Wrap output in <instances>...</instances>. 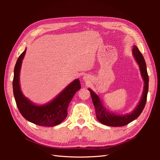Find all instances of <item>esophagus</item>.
<instances>
[{"instance_id":"34e87169","label":"esophagus","mask_w":160,"mask_h":160,"mask_svg":"<svg viewBox=\"0 0 160 160\" xmlns=\"http://www.w3.org/2000/svg\"><path fill=\"white\" fill-rule=\"evenodd\" d=\"M83 79H84V80H87L88 79L87 76H84V77H83Z\"/></svg>"}]
</instances>
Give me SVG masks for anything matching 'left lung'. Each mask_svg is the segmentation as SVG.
Returning a JSON list of instances; mask_svg holds the SVG:
<instances>
[{
  "instance_id": "obj_1",
  "label": "left lung",
  "mask_w": 160,
  "mask_h": 160,
  "mask_svg": "<svg viewBox=\"0 0 160 160\" xmlns=\"http://www.w3.org/2000/svg\"><path fill=\"white\" fill-rule=\"evenodd\" d=\"M132 52L134 58H135L136 62L139 64L141 76L142 78H143L145 84L141 100L135 110L132 112L130 113L129 114L120 115H115V113L108 112L103 106L101 100H100L98 95L95 94L94 91H92L91 89H88L90 91L92 100H93L95 108L97 118L100 122H101L103 124L114 127H123V126L127 125L132 121L136 119L140 115L145 108L148 90V75L147 73L146 63L143 56H142V54L136 46H133Z\"/></svg>"
}]
</instances>
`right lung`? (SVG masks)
I'll return each mask as SVG.
<instances>
[{
	"label": "right lung",
	"instance_id": "1",
	"mask_svg": "<svg viewBox=\"0 0 160 160\" xmlns=\"http://www.w3.org/2000/svg\"><path fill=\"white\" fill-rule=\"evenodd\" d=\"M26 50L17 60L13 80V91L17 106L25 119L42 127H54L60 124L67 116V108L76 92L80 88V82L76 79L49 103L37 106L25 97L21 91L19 72Z\"/></svg>",
	"mask_w": 160,
	"mask_h": 160
}]
</instances>
